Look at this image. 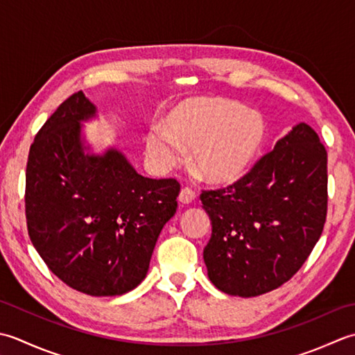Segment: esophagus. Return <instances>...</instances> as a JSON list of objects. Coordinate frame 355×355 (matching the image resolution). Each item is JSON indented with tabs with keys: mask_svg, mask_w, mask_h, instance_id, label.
I'll list each match as a JSON object with an SVG mask.
<instances>
[{
	"mask_svg": "<svg viewBox=\"0 0 355 355\" xmlns=\"http://www.w3.org/2000/svg\"><path fill=\"white\" fill-rule=\"evenodd\" d=\"M196 199V193H194L191 188H188V187H185V188H182V190H180V193H179V202L182 205H188V204H191V202Z\"/></svg>",
	"mask_w": 355,
	"mask_h": 355,
	"instance_id": "1",
	"label": "esophagus"
}]
</instances>
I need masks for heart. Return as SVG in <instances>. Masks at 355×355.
<instances>
[{
  "label": "heart",
  "instance_id": "1",
  "mask_svg": "<svg viewBox=\"0 0 355 355\" xmlns=\"http://www.w3.org/2000/svg\"><path fill=\"white\" fill-rule=\"evenodd\" d=\"M265 121L250 108L223 98H196L179 104L164 125L150 128L146 151L157 170L179 162L181 148H191L196 175L209 184H233L251 167L265 141Z\"/></svg>",
  "mask_w": 355,
  "mask_h": 355
}]
</instances>
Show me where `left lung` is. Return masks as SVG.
Returning a JSON list of instances; mask_svg holds the SVG:
<instances>
[{"instance_id":"obj_1","label":"left lung","mask_w":355,"mask_h":355,"mask_svg":"<svg viewBox=\"0 0 355 355\" xmlns=\"http://www.w3.org/2000/svg\"><path fill=\"white\" fill-rule=\"evenodd\" d=\"M327 164L319 135L300 122L234 184L202 190L213 227L204 260L216 288L256 297L302 268L327 220Z\"/></svg>"}]
</instances>
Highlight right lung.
I'll return each mask as SVG.
<instances>
[{"instance_id": "add662e5", "label": "right lung", "mask_w": 355, "mask_h": 355, "mask_svg": "<svg viewBox=\"0 0 355 355\" xmlns=\"http://www.w3.org/2000/svg\"><path fill=\"white\" fill-rule=\"evenodd\" d=\"M96 114L79 90L36 133L26 170L31 241L49 270L84 294L132 291L176 213V179L137 173L116 148L84 153L81 122Z\"/></svg>"}]
</instances>
